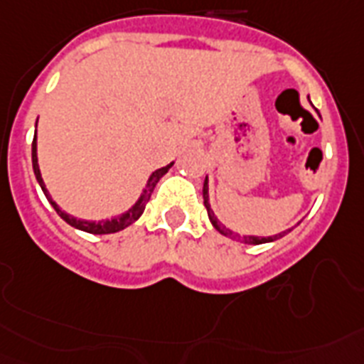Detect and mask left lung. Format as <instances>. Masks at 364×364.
<instances>
[{"label":"left lung","instance_id":"left-lung-1","mask_svg":"<svg viewBox=\"0 0 364 364\" xmlns=\"http://www.w3.org/2000/svg\"><path fill=\"white\" fill-rule=\"evenodd\" d=\"M203 199H204V206H206V212H208V218H210V223L214 225L215 230H218L219 234H223V236H227V238L230 240H240V242L243 243H249V245H260V243H269V242H275V240L283 238V236H287L288 232L292 229L288 230H283V232L279 234H273V236H240L238 232H234V230H230L229 227H225L221 221H219L218 218L214 215V210L210 208V193H208V176L204 178V186H203Z\"/></svg>","mask_w":364,"mask_h":364}]
</instances>
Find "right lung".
<instances>
[{
  "label": "right lung",
  "mask_w": 364,
  "mask_h": 364,
  "mask_svg": "<svg viewBox=\"0 0 364 364\" xmlns=\"http://www.w3.org/2000/svg\"><path fill=\"white\" fill-rule=\"evenodd\" d=\"M37 122H38V119H37ZM31 160H33V171H35V176H37L38 186L42 188V191H44V195H46V199L50 200V204H52L53 208H55L57 214L61 215V218L65 219L68 225H72L74 229L83 230V232H89V234H111V232H119V230L126 229V227H130V225L134 223V221H137V219L141 218V214L145 212V206H146V203L150 200V195H152V191H154L156 184H158L161 176H164L165 173H167V171L173 167V161H171L169 165H165V167H161V169H156L154 173L149 176V180H146V184H145V188H143V191H141L139 199L135 200L130 208L126 210L124 214L115 215V218H111V219H102V221H89V219L74 218V215H70L68 212L61 210V206H59V204L52 199V195L48 193L46 184H44V180H42V175H41V167H38L37 134H35V137H33Z\"/></svg>",
  "instance_id": "obj_1"
}]
</instances>
